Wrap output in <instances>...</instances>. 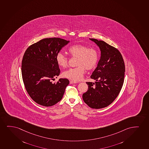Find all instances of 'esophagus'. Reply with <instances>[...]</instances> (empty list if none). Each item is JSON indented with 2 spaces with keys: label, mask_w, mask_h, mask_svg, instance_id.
Here are the masks:
<instances>
[{
  "label": "esophagus",
  "mask_w": 149,
  "mask_h": 149,
  "mask_svg": "<svg viewBox=\"0 0 149 149\" xmlns=\"http://www.w3.org/2000/svg\"><path fill=\"white\" fill-rule=\"evenodd\" d=\"M77 83V81H73V80H70V84H74V83Z\"/></svg>",
  "instance_id": "1"
}]
</instances>
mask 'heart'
Returning a JSON list of instances; mask_svg holds the SVG:
<instances>
[{"mask_svg":"<svg viewBox=\"0 0 149 149\" xmlns=\"http://www.w3.org/2000/svg\"><path fill=\"white\" fill-rule=\"evenodd\" d=\"M68 52L70 56L77 58L76 63L77 66L64 72L63 76L74 81L81 79L85 73V69L87 70L93 69L99 61L97 50L94 48H88L85 45H73L69 48ZM56 59L58 65L62 68H65L68 65V58L62 52H58L56 54Z\"/></svg>","mask_w":149,"mask_h":149,"instance_id":"obj_1","label":"heart"}]
</instances>
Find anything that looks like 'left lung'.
Here are the masks:
<instances>
[{
  "label": "left lung",
  "mask_w": 149,
  "mask_h": 149,
  "mask_svg": "<svg viewBox=\"0 0 149 149\" xmlns=\"http://www.w3.org/2000/svg\"><path fill=\"white\" fill-rule=\"evenodd\" d=\"M100 48L101 58L91 75L95 83L86 82L88 88L82 95L84 102L91 108H103L116 99L123 84L125 71L120 52L104 41L89 38Z\"/></svg>",
  "instance_id": "obj_1"
}]
</instances>
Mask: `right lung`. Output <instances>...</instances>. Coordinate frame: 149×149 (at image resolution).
<instances>
[{"label": "right lung", "mask_w": 149, "mask_h": 149, "mask_svg": "<svg viewBox=\"0 0 149 149\" xmlns=\"http://www.w3.org/2000/svg\"><path fill=\"white\" fill-rule=\"evenodd\" d=\"M69 42L56 37L43 39L24 53L21 66L24 84L31 99L43 106H52L60 102L69 84L66 78L52 82L60 73L56 54Z\"/></svg>", "instance_id": "right-lung-1"}]
</instances>
